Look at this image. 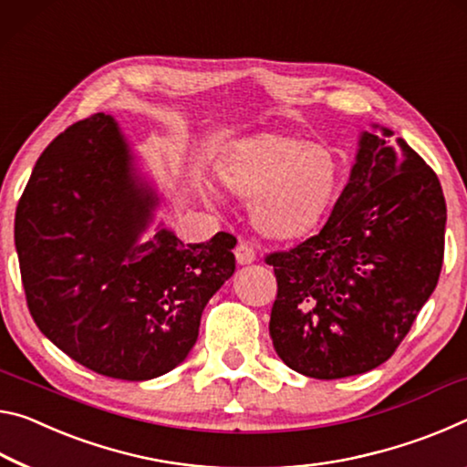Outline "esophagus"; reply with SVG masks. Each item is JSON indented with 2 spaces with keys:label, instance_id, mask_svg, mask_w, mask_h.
Here are the masks:
<instances>
[{
  "label": "esophagus",
  "instance_id": "obj_1",
  "mask_svg": "<svg viewBox=\"0 0 467 467\" xmlns=\"http://www.w3.org/2000/svg\"><path fill=\"white\" fill-rule=\"evenodd\" d=\"M235 261H238L240 265L254 263V261H256V252H254V248H252L248 242L240 240L238 246H235Z\"/></svg>",
  "mask_w": 467,
  "mask_h": 467
}]
</instances>
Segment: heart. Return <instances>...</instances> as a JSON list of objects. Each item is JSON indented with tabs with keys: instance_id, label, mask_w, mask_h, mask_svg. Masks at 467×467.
I'll list each match as a JSON object with an SVG mask.
<instances>
[{
	"instance_id": "heart-1",
	"label": "heart",
	"mask_w": 467,
	"mask_h": 467,
	"mask_svg": "<svg viewBox=\"0 0 467 467\" xmlns=\"http://www.w3.org/2000/svg\"><path fill=\"white\" fill-rule=\"evenodd\" d=\"M343 175L337 149L277 134L244 142L221 167L225 186L252 198V221L271 238H296L320 223L337 201Z\"/></svg>"
}]
</instances>
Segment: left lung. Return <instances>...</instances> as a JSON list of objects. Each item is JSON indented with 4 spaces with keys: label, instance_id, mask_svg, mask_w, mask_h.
<instances>
[{
    "label": "left lung",
    "instance_id": "obj_1",
    "mask_svg": "<svg viewBox=\"0 0 467 467\" xmlns=\"http://www.w3.org/2000/svg\"><path fill=\"white\" fill-rule=\"evenodd\" d=\"M391 136L379 124L362 132L323 229L266 256L277 277L273 348L304 377H354L387 362L437 287L445 196L424 159Z\"/></svg>",
    "mask_w": 467,
    "mask_h": 467
}]
</instances>
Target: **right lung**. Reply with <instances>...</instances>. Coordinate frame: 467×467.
I'll return each instance as SVG.
<instances>
[{"mask_svg": "<svg viewBox=\"0 0 467 467\" xmlns=\"http://www.w3.org/2000/svg\"><path fill=\"white\" fill-rule=\"evenodd\" d=\"M159 194L139 173L118 121L95 113L36 161L14 221L26 304L36 327L88 370L149 380L186 360L206 302L235 271L225 232L183 244L142 234Z\"/></svg>", "mask_w": 467, "mask_h": 467, "instance_id": "obj_1", "label": "right lung"}]
</instances>
